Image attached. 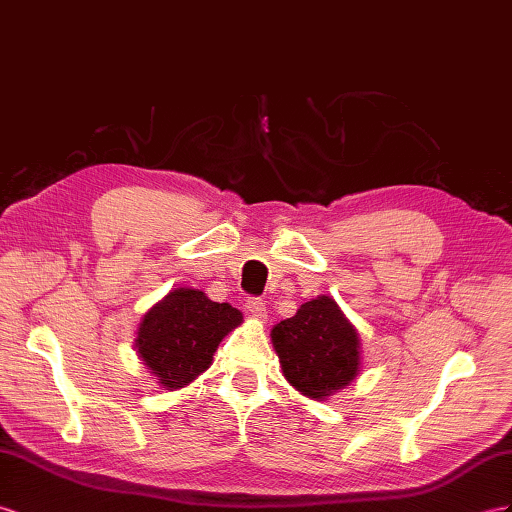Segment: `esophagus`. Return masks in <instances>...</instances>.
I'll return each mask as SVG.
<instances>
[{
    "mask_svg": "<svg viewBox=\"0 0 512 512\" xmlns=\"http://www.w3.org/2000/svg\"><path fill=\"white\" fill-rule=\"evenodd\" d=\"M246 311L251 313V316L259 322H266L268 320V311H266V303L261 298H248L246 300Z\"/></svg>",
    "mask_w": 512,
    "mask_h": 512,
    "instance_id": "esophagus-1",
    "label": "esophagus"
}]
</instances>
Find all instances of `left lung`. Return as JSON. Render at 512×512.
Wrapping results in <instances>:
<instances>
[{
    "instance_id": "1",
    "label": "left lung",
    "mask_w": 512,
    "mask_h": 512,
    "mask_svg": "<svg viewBox=\"0 0 512 512\" xmlns=\"http://www.w3.org/2000/svg\"><path fill=\"white\" fill-rule=\"evenodd\" d=\"M285 381L311 400H329L361 372V339L335 298L318 296L272 326Z\"/></svg>"
}]
</instances>
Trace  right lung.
Returning a JSON list of instances; mask_svg holds the SVG:
<instances>
[{
  "mask_svg": "<svg viewBox=\"0 0 512 512\" xmlns=\"http://www.w3.org/2000/svg\"><path fill=\"white\" fill-rule=\"evenodd\" d=\"M242 322V311L229 303L177 287L144 313L134 348L160 387L175 391L212 365L218 344Z\"/></svg>",
  "mask_w": 512,
  "mask_h": 512,
  "instance_id": "obj_1",
  "label": "right lung"
}]
</instances>
